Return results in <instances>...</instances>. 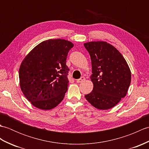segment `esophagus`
Segmentation results:
<instances>
[{
    "label": "esophagus",
    "instance_id": "obj_1",
    "mask_svg": "<svg viewBox=\"0 0 149 149\" xmlns=\"http://www.w3.org/2000/svg\"><path fill=\"white\" fill-rule=\"evenodd\" d=\"M84 79H85L84 77H81L80 79H77V83H81V82H83Z\"/></svg>",
    "mask_w": 149,
    "mask_h": 149
}]
</instances>
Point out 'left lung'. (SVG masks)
<instances>
[{
  "label": "left lung",
  "instance_id": "8db88e82",
  "mask_svg": "<svg viewBox=\"0 0 149 149\" xmlns=\"http://www.w3.org/2000/svg\"><path fill=\"white\" fill-rule=\"evenodd\" d=\"M92 66L90 79L93 84L86 99L96 108L106 110L116 106L125 97L130 86L131 72L122 54L103 41L87 42Z\"/></svg>",
  "mask_w": 149,
  "mask_h": 149
}]
</instances>
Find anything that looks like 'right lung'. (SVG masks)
Segmentation results:
<instances>
[{"label":"right lung","instance_id":"add662e5","mask_svg":"<svg viewBox=\"0 0 149 149\" xmlns=\"http://www.w3.org/2000/svg\"><path fill=\"white\" fill-rule=\"evenodd\" d=\"M73 47L63 39L43 41L22 61L19 68L21 90L37 108L53 109L64 99L69 84L66 58Z\"/></svg>","mask_w":149,"mask_h":149}]
</instances>
